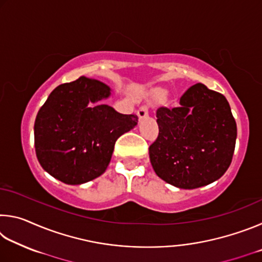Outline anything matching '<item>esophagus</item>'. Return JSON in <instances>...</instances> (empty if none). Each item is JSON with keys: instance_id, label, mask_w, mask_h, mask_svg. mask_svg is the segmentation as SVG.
<instances>
[{"instance_id": "obj_1", "label": "esophagus", "mask_w": 262, "mask_h": 262, "mask_svg": "<svg viewBox=\"0 0 262 262\" xmlns=\"http://www.w3.org/2000/svg\"><path fill=\"white\" fill-rule=\"evenodd\" d=\"M137 114H139L140 119H143V118H147L149 115V105L148 104H144L142 105L141 107L137 111Z\"/></svg>"}]
</instances>
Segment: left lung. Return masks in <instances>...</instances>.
I'll return each mask as SVG.
<instances>
[{"mask_svg":"<svg viewBox=\"0 0 262 262\" xmlns=\"http://www.w3.org/2000/svg\"><path fill=\"white\" fill-rule=\"evenodd\" d=\"M158 136L149 147L156 174L179 188L220 179L232 161L237 125L225 97L205 84L190 86L178 107L156 111Z\"/></svg>","mask_w":262,"mask_h":262,"instance_id":"left-lung-1","label":"left lung"}]
</instances>
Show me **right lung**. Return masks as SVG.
Masks as SVG:
<instances>
[{"label":"right lung","instance_id":"obj_1","mask_svg":"<svg viewBox=\"0 0 262 262\" xmlns=\"http://www.w3.org/2000/svg\"><path fill=\"white\" fill-rule=\"evenodd\" d=\"M110 96V88L81 76L60 84L48 96L34 122L35 155L54 178L79 185L104 173L114 144L136 126V114H121L96 104Z\"/></svg>","mask_w":262,"mask_h":262}]
</instances>
